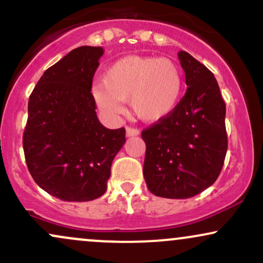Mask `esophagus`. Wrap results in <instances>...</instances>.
Returning <instances> with one entry per match:
<instances>
[{"label": "esophagus", "mask_w": 263, "mask_h": 263, "mask_svg": "<svg viewBox=\"0 0 263 263\" xmlns=\"http://www.w3.org/2000/svg\"><path fill=\"white\" fill-rule=\"evenodd\" d=\"M138 135H140V129L138 128L129 127V126L126 127V136H127V137H135V136H138Z\"/></svg>", "instance_id": "1"}]
</instances>
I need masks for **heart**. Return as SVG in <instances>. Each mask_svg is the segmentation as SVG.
<instances>
[{"mask_svg":"<svg viewBox=\"0 0 263 263\" xmlns=\"http://www.w3.org/2000/svg\"><path fill=\"white\" fill-rule=\"evenodd\" d=\"M101 84L93 99L102 112L119 116L123 111L120 101H129L134 114L144 122L167 119L179 105L184 86L182 71L173 60L140 55L112 63Z\"/></svg>","mask_w":263,"mask_h":263,"instance_id":"b5f03b06","label":"heart"}]
</instances>
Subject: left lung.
Here are the masks:
<instances>
[{"label": "left lung", "instance_id": "8db88e82", "mask_svg": "<svg viewBox=\"0 0 263 263\" xmlns=\"http://www.w3.org/2000/svg\"><path fill=\"white\" fill-rule=\"evenodd\" d=\"M188 86L167 119L142 131L143 176L157 197L188 199L218 179L228 151L226 106L218 81L189 53H178Z\"/></svg>", "mask_w": 263, "mask_h": 263}]
</instances>
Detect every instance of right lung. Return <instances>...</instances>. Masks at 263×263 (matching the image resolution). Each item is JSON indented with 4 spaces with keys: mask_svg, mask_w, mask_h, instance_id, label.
Wrapping results in <instances>:
<instances>
[{
    "mask_svg": "<svg viewBox=\"0 0 263 263\" xmlns=\"http://www.w3.org/2000/svg\"><path fill=\"white\" fill-rule=\"evenodd\" d=\"M101 47L75 48L48 68L29 96L23 151L42 189L64 201H89L107 188L111 164L126 142L96 116L92 78Z\"/></svg>",
    "mask_w": 263,
    "mask_h": 263,
    "instance_id": "add662e5",
    "label": "right lung"
}]
</instances>
